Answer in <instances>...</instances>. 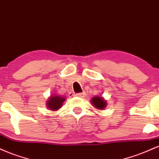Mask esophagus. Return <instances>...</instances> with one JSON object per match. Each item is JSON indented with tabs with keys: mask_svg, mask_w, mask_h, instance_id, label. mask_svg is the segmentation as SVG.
I'll list each match as a JSON object with an SVG mask.
<instances>
[{
	"mask_svg": "<svg viewBox=\"0 0 159 159\" xmlns=\"http://www.w3.org/2000/svg\"><path fill=\"white\" fill-rule=\"evenodd\" d=\"M76 96H78L80 98H84L85 96V93H80L76 94Z\"/></svg>",
	"mask_w": 159,
	"mask_h": 159,
	"instance_id": "obj_1",
	"label": "esophagus"
}]
</instances>
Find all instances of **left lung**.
<instances>
[{
    "mask_svg": "<svg viewBox=\"0 0 159 159\" xmlns=\"http://www.w3.org/2000/svg\"><path fill=\"white\" fill-rule=\"evenodd\" d=\"M90 102L94 107L99 110H103L104 108H105L107 105L106 101L101 96H95L90 100Z\"/></svg>",
    "mask_w": 159,
    "mask_h": 159,
    "instance_id": "1",
    "label": "left lung"
}]
</instances>
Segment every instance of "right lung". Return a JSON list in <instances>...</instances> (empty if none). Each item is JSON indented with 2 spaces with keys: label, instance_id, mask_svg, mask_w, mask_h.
<instances>
[{
  "label": "right lung",
  "instance_id": "1",
  "mask_svg": "<svg viewBox=\"0 0 159 159\" xmlns=\"http://www.w3.org/2000/svg\"><path fill=\"white\" fill-rule=\"evenodd\" d=\"M65 100V98H63V96L54 95V96H51L47 101V107L52 111H57L61 108Z\"/></svg>",
  "mask_w": 159,
  "mask_h": 159
}]
</instances>
